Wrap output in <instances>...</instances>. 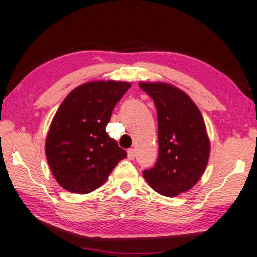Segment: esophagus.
<instances>
[{
  "mask_svg": "<svg viewBox=\"0 0 257 257\" xmlns=\"http://www.w3.org/2000/svg\"><path fill=\"white\" fill-rule=\"evenodd\" d=\"M134 157H135V149L129 148L128 149V158L129 160H134Z\"/></svg>",
  "mask_w": 257,
  "mask_h": 257,
  "instance_id": "34e87169",
  "label": "esophagus"
}]
</instances>
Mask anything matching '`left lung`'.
I'll list each match as a JSON object with an SVG mask.
<instances>
[{
  "label": "left lung",
  "instance_id": "obj_1",
  "mask_svg": "<svg viewBox=\"0 0 257 257\" xmlns=\"http://www.w3.org/2000/svg\"><path fill=\"white\" fill-rule=\"evenodd\" d=\"M157 110L158 157L143 175L157 193L186 192L206 170L210 142L202 114L188 94L167 83H139Z\"/></svg>",
  "mask_w": 257,
  "mask_h": 257
}]
</instances>
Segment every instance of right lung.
I'll return each mask as SVG.
<instances>
[{"instance_id": "right-lung-1", "label": "right lung", "mask_w": 257, "mask_h": 257, "mask_svg": "<svg viewBox=\"0 0 257 257\" xmlns=\"http://www.w3.org/2000/svg\"><path fill=\"white\" fill-rule=\"evenodd\" d=\"M130 86L128 82H88L74 88L60 104L51 121L45 152L56 181L65 190L92 192L127 156L105 128Z\"/></svg>"}]
</instances>
